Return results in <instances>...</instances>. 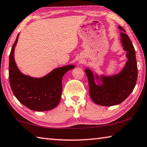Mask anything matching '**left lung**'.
<instances>
[{"mask_svg":"<svg viewBox=\"0 0 147 147\" xmlns=\"http://www.w3.org/2000/svg\"><path fill=\"white\" fill-rule=\"evenodd\" d=\"M123 48L127 52V61L119 73L106 76L94 74L91 69L84 68L89 84V94L95 103L110 107L120 104L133 91L138 78L136 51L125 30L119 26Z\"/></svg>","mask_w":147,"mask_h":147,"instance_id":"1","label":"left lung"}]
</instances>
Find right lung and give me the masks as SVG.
Masks as SVG:
<instances>
[{"label":"right lung","mask_w":147,"mask_h":147,"mask_svg":"<svg viewBox=\"0 0 147 147\" xmlns=\"http://www.w3.org/2000/svg\"><path fill=\"white\" fill-rule=\"evenodd\" d=\"M17 35L9 55V81L15 97L28 109L37 112L47 111L57 106L61 98L62 79L75 65L58 67L41 78L26 75L18 68L14 58L15 48L19 39Z\"/></svg>","instance_id":"add662e5"}]
</instances>
